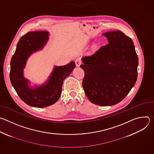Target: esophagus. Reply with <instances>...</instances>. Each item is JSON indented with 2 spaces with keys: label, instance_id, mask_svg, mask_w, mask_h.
Listing matches in <instances>:
<instances>
[{
  "label": "esophagus",
  "instance_id": "1",
  "mask_svg": "<svg viewBox=\"0 0 154 154\" xmlns=\"http://www.w3.org/2000/svg\"><path fill=\"white\" fill-rule=\"evenodd\" d=\"M75 65H76V66H77V67H79V66H80V65L82 64V61H81V60H80V59H79V58H77V59H76V60H75Z\"/></svg>",
  "mask_w": 154,
  "mask_h": 154
}]
</instances>
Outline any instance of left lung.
<instances>
[{
	"label": "left lung",
	"mask_w": 154,
	"mask_h": 154,
	"mask_svg": "<svg viewBox=\"0 0 154 154\" xmlns=\"http://www.w3.org/2000/svg\"><path fill=\"white\" fill-rule=\"evenodd\" d=\"M108 44L95 53L82 57V85L87 97L100 106L122 100L138 77V58L133 41L119 30L102 34Z\"/></svg>",
	"instance_id": "obj_1"
}]
</instances>
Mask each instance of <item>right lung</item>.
<instances>
[{
	"label": "right lung",
	"mask_w": 154,
	"mask_h": 154,
	"mask_svg": "<svg viewBox=\"0 0 154 154\" xmlns=\"http://www.w3.org/2000/svg\"><path fill=\"white\" fill-rule=\"evenodd\" d=\"M47 31L29 32L21 37L10 62V78L17 94L26 103L36 108L54 104L60 98L63 80L75 67L74 61L54 68L47 81L41 85L30 86V82L24 76L27 60L33 53L42 50L49 40Z\"/></svg>",
	"instance_id": "obj_1"
}]
</instances>
